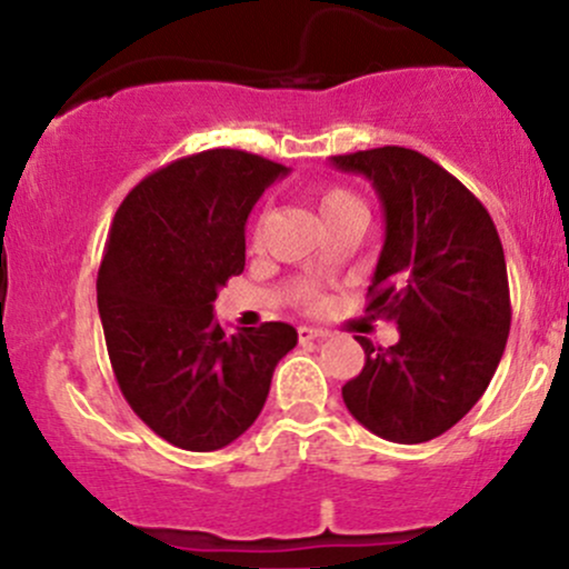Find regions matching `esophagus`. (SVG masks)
Masks as SVG:
<instances>
[{
  "instance_id": "obj_1",
  "label": "esophagus",
  "mask_w": 569,
  "mask_h": 569,
  "mask_svg": "<svg viewBox=\"0 0 569 569\" xmlns=\"http://www.w3.org/2000/svg\"><path fill=\"white\" fill-rule=\"evenodd\" d=\"M297 335H299V342H310V339H326L329 337V331L316 329V326H299Z\"/></svg>"
}]
</instances>
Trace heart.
<instances>
[{
    "mask_svg": "<svg viewBox=\"0 0 569 569\" xmlns=\"http://www.w3.org/2000/svg\"><path fill=\"white\" fill-rule=\"evenodd\" d=\"M352 202H358V198L342 187H326L318 192V208H321L323 217L326 213L337 211V208H342V206H352ZM307 302L316 305V297H312V293H307Z\"/></svg>",
    "mask_w": 569,
    "mask_h": 569,
    "instance_id": "b5f03b06",
    "label": "heart"
}]
</instances>
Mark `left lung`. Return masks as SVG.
I'll list each match as a JSON object with an SVG mask.
<instances>
[{"label": "left lung", "mask_w": 569, "mask_h": 569, "mask_svg": "<svg viewBox=\"0 0 569 569\" xmlns=\"http://www.w3.org/2000/svg\"><path fill=\"white\" fill-rule=\"evenodd\" d=\"M380 194L385 246L367 312L398 323L342 388L350 415L396 443L447 433L485 396L511 331V297L495 221L439 162L407 147L337 154Z\"/></svg>", "instance_id": "obj_1"}]
</instances>
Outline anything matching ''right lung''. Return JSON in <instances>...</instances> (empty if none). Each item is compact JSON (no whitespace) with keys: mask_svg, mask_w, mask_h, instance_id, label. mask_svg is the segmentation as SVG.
I'll use <instances>...</instances> for the list:
<instances>
[{"mask_svg":"<svg viewBox=\"0 0 569 569\" xmlns=\"http://www.w3.org/2000/svg\"><path fill=\"white\" fill-rule=\"evenodd\" d=\"M280 162L208 149L149 173L117 208L98 312L109 361L130 409L160 439L213 452L262 411L272 371L297 345L289 323L227 337L213 302L246 267V219Z\"/></svg>","mask_w":569,"mask_h":569,"instance_id":"right-lung-1","label":"right lung"}]
</instances>
